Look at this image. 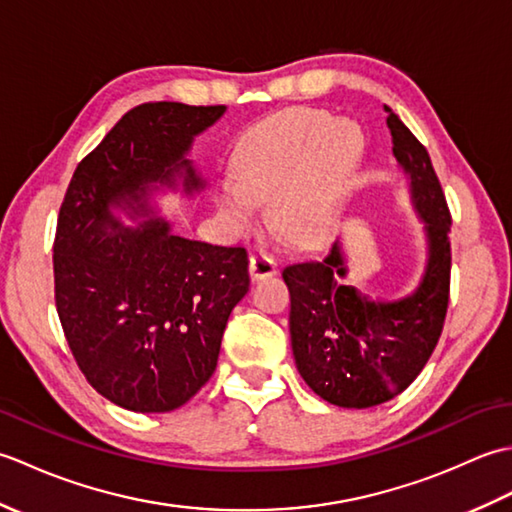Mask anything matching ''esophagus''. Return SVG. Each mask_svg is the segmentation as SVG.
I'll return each mask as SVG.
<instances>
[{
	"label": "esophagus",
	"instance_id": "34e87169",
	"mask_svg": "<svg viewBox=\"0 0 512 512\" xmlns=\"http://www.w3.org/2000/svg\"><path fill=\"white\" fill-rule=\"evenodd\" d=\"M248 270H250V277L255 281L266 279V277L277 275V262L275 257H270L268 253H253L248 259Z\"/></svg>",
	"mask_w": 512,
	"mask_h": 512
}]
</instances>
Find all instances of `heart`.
<instances>
[{
  "instance_id": "b5f03b06",
  "label": "heart",
  "mask_w": 512,
  "mask_h": 512,
  "mask_svg": "<svg viewBox=\"0 0 512 512\" xmlns=\"http://www.w3.org/2000/svg\"><path fill=\"white\" fill-rule=\"evenodd\" d=\"M363 151L350 121L312 107H290L259 121L233 151L235 176L217 182V204L235 231L257 220L270 198L275 224L292 242L312 246L339 220L345 184Z\"/></svg>"
}]
</instances>
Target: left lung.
Returning a JSON list of instances; mask_svg holds the SVG:
<instances>
[{"instance_id":"8db88e82","label":"left lung","mask_w":512,"mask_h":512,"mask_svg":"<svg viewBox=\"0 0 512 512\" xmlns=\"http://www.w3.org/2000/svg\"><path fill=\"white\" fill-rule=\"evenodd\" d=\"M411 200L429 237L422 284L400 301H369L345 277L339 244L323 259L284 268L297 369L314 394L336 407L367 409L402 394L440 341L451 288V211L420 140L385 107Z\"/></svg>"}]
</instances>
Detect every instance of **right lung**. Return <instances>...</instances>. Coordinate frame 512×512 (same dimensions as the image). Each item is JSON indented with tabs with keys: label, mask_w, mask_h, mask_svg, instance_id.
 Returning a JSON list of instances; mask_svg holds the SVG:
<instances>
[{
	"label": "right lung",
	"mask_w": 512,
	"mask_h": 512,
	"mask_svg": "<svg viewBox=\"0 0 512 512\" xmlns=\"http://www.w3.org/2000/svg\"><path fill=\"white\" fill-rule=\"evenodd\" d=\"M224 105L143 103L85 156L65 191L52 246L54 303L76 365L114 405L182 407L215 372L231 310L248 286L242 246L173 235L149 217L127 228L112 206L149 215L154 182L202 189L184 158Z\"/></svg>",
	"instance_id": "obj_1"
}]
</instances>
